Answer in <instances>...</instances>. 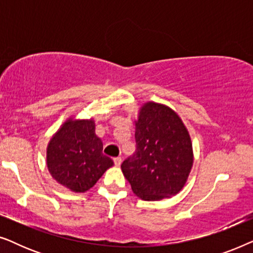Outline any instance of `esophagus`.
Instances as JSON below:
<instances>
[{"instance_id":"obj_1","label":"esophagus","mask_w":253,"mask_h":253,"mask_svg":"<svg viewBox=\"0 0 253 253\" xmlns=\"http://www.w3.org/2000/svg\"><path fill=\"white\" fill-rule=\"evenodd\" d=\"M114 164H115V166L119 167V166H121V164H122V159H121L120 157L115 158V159H114Z\"/></svg>"}]
</instances>
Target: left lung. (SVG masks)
<instances>
[{
  "mask_svg": "<svg viewBox=\"0 0 253 253\" xmlns=\"http://www.w3.org/2000/svg\"><path fill=\"white\" fill-rule=\"evenodd\" d=\"M134 127L137 151L121 166L133 193L147 202L177 195L193 165L191 137L181 117L170 107L148 101Z\"/></svg>",
  "mask_w": 253,
  "mask_h": 253,
  "instance_id": "1",
  "label": "left lung"
}]
</instances>
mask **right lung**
Masks as SVG:
<instances>
[{
	"label": "right lung",
	"mask_w": 253,
	"mask_h": 253,
	"mask_svg": "<svg viewBox=\"0 0 253 253\" xmlns=\"http://www.w3.org/2000/svg\"><path fill=\"white\" fill-rule=\"evenodd\" d=\"M102 148L101 138L95 134L94 119L69 117L47 145L48 171L70 191L86 192L114 166Z\"/></svg>",
	"instance_id": "add662e5"
}]
</instances>
